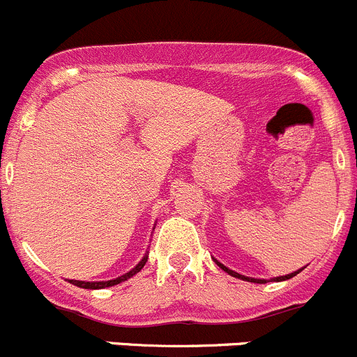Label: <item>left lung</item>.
Here are the masks:
<instances>
[{
  "label": "left lung",
  "instance_id": "8db88e82",
  "mask_svg": "<svg viewBox=\"0 0 357 357\" xmlns=\"http://www.w3.org/2000/svg\"><path fill=\"white\" fill-rule=\"evenodd\" d=\"M213 260H215V259H213ZM215 264H217V266L220 267L222 271H225V273L231 274V276L238 278V280L250 281V283H267V280H255V278H248V276H243V274H239V273H234V271H231V269H229V267H225L224 264H220V262H218V260H215ZM300 271H302V269L295 271V273H291V274H287V276H278V278H273V280H271V281H287V280H290V278L297 276V274L300 273Z\"/></svg>",
  "mask_w": 357,
  "mask_h": 357
}]
</instances>
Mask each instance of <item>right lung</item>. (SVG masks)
<instances>
[{
  "label": "right lung",
  "mask_w": 357,
  "mask_h": 357,
  "mask_svg": "<svg viewBox=\"0 0 357 357\" xmlns=\"http://www.w3.org/2000/svg\"><path fill=\"white\" fill-rule=\"evenodd\" d=\"M149 253V252H147ZM147 253L144 255V259L140 260L139 264H137L135 267H133L132 271H128L126 274H123V276L116 278V280H111V281H93V283H90V281H76V280H69V283H73L74 287H79V288H86V290H100V288H109V287H114V284H119L123 283V281L130 280L132 276H135L139 271H142V267L146 266L147 262Z\"/></svg>",
  "instance_id": "obj_1"
}]
</instances>
